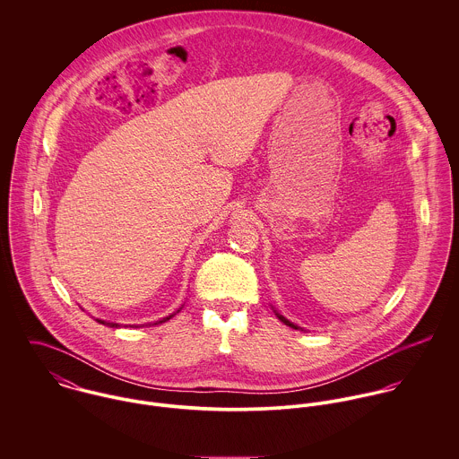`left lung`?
<instances>
[{
    "label": "left lung",
    "instance_id": "1",
    "mask_svg": "<svg viewBox=\"0 0 459 459\" xmlns=\"http://www.w3.org/2000/svg\"><path fill=\"white\" fill-rule=\"evenodd\" d=\"M272 309H273V313H275V316H277V318H279V320H281V322H282V324H284V325H288V327L295 328V330H302V328L299 327V325H295V324H291V322H290V320H288V318H284V316H282V315H281V313H279V311H275V307H272Z\"/></svg>",
    "mask_w": 459,
    "mask_h": 459
}]
</instances>
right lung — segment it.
Here are the masks:
<instances>
[{
    "instance_id": "1",
    "label": "right lung",
    "mask_w": 459,
    "mask_h": 459,
    "mask_svg": "<svg viewBox=\"0 0 459 459\" xmlns=\"http://www.w3.org/2000/svg\"><path fill=\"white\" fill-rule=\"evenodd\" d=\"M182 307H184V306H182ZM182 307H180V309H182ZM180 309H178L177 313H180ZM177 313H173V315H169V316H166V318H162V320H159V322H155V324H150V325H159V324H164V322L171 320V318H173ZM97 322H99V324H102V325H108V327L111 328L122 327L120 324H115V322H106V320H99V318H97ZM129 327H137V325H129Z\"/></svg>"
}]
</instances>
